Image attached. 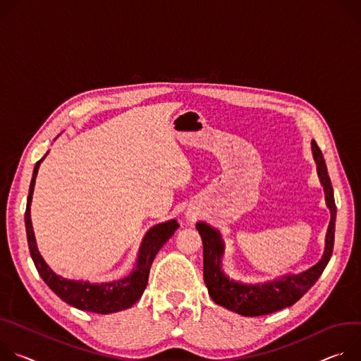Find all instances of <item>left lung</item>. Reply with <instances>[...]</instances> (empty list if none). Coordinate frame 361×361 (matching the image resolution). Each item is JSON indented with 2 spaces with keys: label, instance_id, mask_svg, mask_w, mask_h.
Instances as JSON below:
<instances>
[{
  "label": "left lung",
  "instance_id": "8db88e82",
  "mask_svg": "<svg viewBox=\"0 0 361 361\" xmlns=\"http://www.w3.org/2000/svg\"><path fill=\"white\" fill-rule=\"evenodd\" d=\"M311 149L317 164L318 178L326 190V202L331 212V222L326 236V251L323 258L302 272L286 274L269 279V281L255 284L235 281L222 271L221 258L224 255V243L221 233L205 222H197L196 229L204 243V279L211 298L218 305L245 317L271 314L295 304L315 284L326 269L334 247L337 211L324 157L314 140L311 142Z\"/></svg>",
  "mask_w": 361,
  "mask_h": 361
}]
</instances>
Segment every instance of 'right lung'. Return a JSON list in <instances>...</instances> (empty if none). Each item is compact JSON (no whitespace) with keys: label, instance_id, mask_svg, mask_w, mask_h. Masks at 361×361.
Here are the masks:
<instances>
[{"label":"right lung","instance_id":"obj_1","mask_svg":"<svg viewBox=\"0 0 361 361\" xmlns=\"http://www.w3.org/2000/svg\"><path fill=\"white\" fill-rule=\"evenodd\" d=\"M47 154L49 152L46 153V156ZM46 156L35 164L32 179L30 183V193L27 197V209H25V218H24L30 254L39 276L43 278V281L50 287V290L56 293L64 302L82 311H90L97 314H111V312L130 308L136 301L140 300V297L143 295V291L146 290L150 267L156 254L169 241V238L179 228V224L175 219H171V221L152 226L146 232L143 241L140 244L135 268L125 278L114 279V281H110V283L97 284V283L83 281V279H68L56 274L49 267V264L44 261V258L42 257V254H39L37 248L35 235L31 224V209H30L38 168L46 159Z\"/></svg>","mask_w":361,"mask_h":361}]
</instances>
